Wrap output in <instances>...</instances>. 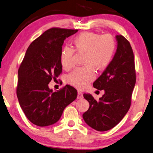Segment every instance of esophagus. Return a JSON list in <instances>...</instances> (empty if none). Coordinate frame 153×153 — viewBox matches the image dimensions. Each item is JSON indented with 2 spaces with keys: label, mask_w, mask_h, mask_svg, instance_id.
Listing matches in <instances>:
<instances>
[{
  "label": "esophagus",
  "mask_w": 153,
  "mask_h": 153,
  "mask_svg": "<svg viewBox=\"0 0 153 153\" xmlns=\"http://www.w3.org/2000/svg\"><path fill=\"white\" fill-rule=\"evenodd\" d=\"M83 97V95L81 91H78V95H77V98L78 99H82Z\"/></svg>",
  "instance_id": "obj_1"
}]
</instances>
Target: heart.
Returning a JSON list of instances; mask_svg holds the SVG:
<instances>
[{
    "label": "heart",
    "mask_w": 153,
    "mask_h": 153,
    "mask_svg": "<svg viewBox=\"0 0 153 153\" xmlns=\"http://www.w3.org/2000/svg\"><path fill=\"white\" fill-rule=\"evenodd\" d=\"M74 49L65 47L60 53L59 61L65 70L74 66V53H82V64L68 76V81L76 88L82 89L96 78L95 68L102 71L111 64L116 51L117 42L111 34L101 35L91 32H83L72 40Z\"/></svg>",
    "instance_id": "b5f03b06"
}]
</instances>
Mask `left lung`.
Instances as JSON below:
<instances>
[{"mask_svg":"<svg viewBox=\"0 0 153 153\" xmlns=\"http://www.w3.org/2000/svg\"><path fill=\"white\" fill-rule=\"evenodd\" d=\"M116 38L117 49L113 59L93 84L97 89H104V94L97 101L91 94H83L89 108L82 118L89 126L99 131L113 128L128 112L136 81L131 45L122 35H117Z\"/></svg>","mask_w":153,"mask_h":153,"instance_id":"1","label":"left lung"}]
</instances>
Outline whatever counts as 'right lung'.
<instances>
[{"label": "right lung", "instance_id": "1", "mask_svg": "<svg viewBox=\"0 0 153 153\" xmlns=\"http://www.w3.org/2000/svg\"><path fill=\"white\" fill-rule=\"evenodd\" d=\"M78 30L52 27L27 48L18 70L17 96L27 119L40 127L56 123L65 108L76 100L77 91L67 85L53 92L48 84L62 73L59 56L64 41Z\"/></svg>", "mask_w": 153, "mask_h": 153}]
</instances>
